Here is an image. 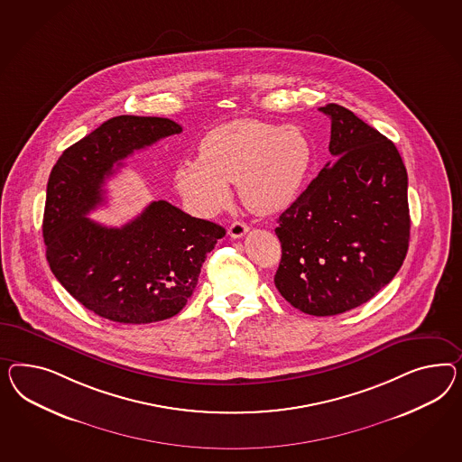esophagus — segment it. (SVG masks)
I'll return each mask as SVG.
<instances>
[{
  "instance_id": "1",
  "label": "esophagus",
  "mask_w": 462,
  "mask_h": 462,
  "mask_svg": "<svg viewBox=\"0 0 462 462\" xmlns=\"http://www.w3.org/2000/svg\"><path fill=\"white\" fill-rule=\"evenodd\" d=\"M247 232H249V225L244 224V222H234V224L228 226V236L230 237H244Z\"/></svg>"
}]
</instances>
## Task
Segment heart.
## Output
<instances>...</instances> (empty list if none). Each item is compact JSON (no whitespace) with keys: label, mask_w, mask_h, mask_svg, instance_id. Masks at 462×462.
<instances>
[{"label":"heart","mask_w":462,"mask_h":462,"mask_svg":"<svg viewBox=\"0 0 462 462\" xmlns=\"http://www.w3.org/2000/svg\"><path fill=\"white\" fill-rule=\"evenodd\" d=\"M310 164L311 146L298 127L237 119L203 136L197 160L176 166L175 185L195 212L210 217L230 199L228 183H237L244 205L265 215L291 205Z\"/></svg>","instance_id":"heart-1"}]
</instances>
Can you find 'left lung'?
Here are the masks:
<instances>
[{
    "mask_svg": "<svg viewBox=\"0 0 462 462\" xmlns=\"http://www.w3.org/2000/svg\"><path fill=\"white\" fill-rule=\"evenodd\" d=\"M331 119L326 162L277 220L282 257L274 282L296 310L335 316L372 300L409 250L407 170L395 144L343 106Z\"/></svg>",
    "mask_w": 462,
    "mask_h": 462,
    "instance_id": "left-lung-1",
    "label": "left lung"
}]
</instances>
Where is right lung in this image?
I'll use <instances>...</instances> for the list:
<instances>
[{
    "label": "right lung",
    "instance_id": "right-lung-1",
    "mask_svg": "<svg viewBox=\"0 0 462 462\" xmlns=\"http://www.w3.org/2000/svg\"><path fill=\"white\" fill-rule=\"evenodd\" d=\"M181 125L166 117L117 116L63 151L51 170L43 240L51 273L88 311L116 323L146 325L181 311L224 226L160 199L123 226L88 215L104 203L114 164Z\"/></svg>",
    "mask_w": 462,
    "mask_h": 462
}]
</instances>
